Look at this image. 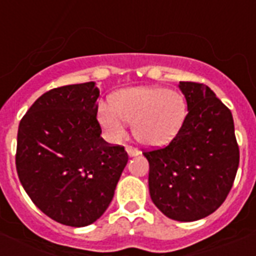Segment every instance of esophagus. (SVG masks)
<instances>
[{
  "instance_id": "34e87169",
  "label": "esophagus",
  "mask_w": 256,
  "mask_h": 256,
  "mask_svg": "<svg viewBox=\"0 0 256 256\" xmlns=\"http://www.w3.org/2000/svg\"><path fill=\"white\" fill-rule=\"evenodd\" d=\"M126 152H128V154L130 156H138L140 154V150L136 148H132V146H126Z\"/></svg>"
}]
</instances>
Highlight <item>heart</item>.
<instances>
[{
	"label": "heart",
	"instance_id": "b5f03b06",
	"mask_svg": "<svg viewBox=\"0 0 256 256\" xmlns=\"http://www.w3.org/2000/svg\"><path fill=\"white\" fill-rule=\"evenodd\" d=\"M112 106H98V120L108 136L114 140L124 138L128 122L132 124L136 140L152 148L174 140L187 116L184 96L164 88H126L112 96Z\"/></svg>",
	"mask_w": 256,
	"mask_h": 256
}]
</instances>
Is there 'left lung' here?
<instances>
[{
	"instance_id": "8db88e82",
	"label": "left lung",
	"mask_w": 256,
	"mask_h": 256,
	"mask_svg": "<svg viewBox=\"0 0 256 256\" xmlns=\"http://www.w3.org/2000/svg\"><path fill=\"white\" fill-rule=\"evenodd\" d=\"M187 112L178 134L164 148L144 150L148 190L168 218L192 222L224 202L239 166V146L230 108L208 86L179 82Z\"/></svg>"
}]
</instances>
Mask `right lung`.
<instances>
[{
    "mask_svg": "<svg viewBox=\"0 0 256 256\" xmlns=\"http://www.w3.org/2000/svg\"><path fill=\"white\" fill-rule=\"evenodd\" d=\"M98 96L94 82L52 88L18 126L20 182L44 214L65 226L96 222L112 202L128 164L124 146L100 136Z\"/></svg>",
    "mask_w": 256,
    "mask_h": 256,
    "instance_id": "obj_1",
    "label": "right lung"
}]
</instances>
